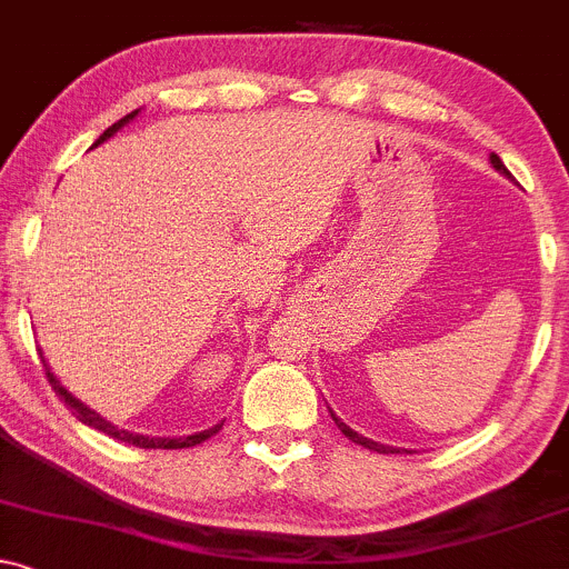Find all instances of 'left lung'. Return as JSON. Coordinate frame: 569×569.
I'll use <instances>...</instances> for the list:
<instances>
[{
  "instance_id": "8db88e82",
  "label": "left lung",
  "mask_w": 569,
  "mask_h": 569,
  "mask_svg": "<svg viewBox=\"0 0 569 569\" xmlns=\"http://www.w3.org/2000/svg\"><path fill=\"white\" fill-rule=\"evenodd\" d=\"M491 164H493V168H497V170H499V173L510 176V173H507L505 162H502V160H499V157H497V154H491ZM331 418H333V423H336V426H339V431H341V433H345V437H347V439H352V442L363 445V448H369V450H377V453H401V450H399V448H385V445H380V442H371V439L360 437V433H356V431H352V429H350V426H347V423H341V420H339V418H336V415H333V412H331ZM407 453H409V450H407Z\"/></svg>"
}]
</instances>
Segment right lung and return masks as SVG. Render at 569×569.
<instances>
[{
	"instance_id": "add662e5",
	"label": "right lung",
	"mask_w": 569,
	"mask_h": 569,
	"mask_svg": "<svg viewBox=\"0 0 569 569\" xmlns=\"http://www.w3.org/2000/svg\"><path fill=\"white\" fill-rule=\"evenodd\" d=\"M136 116H138V111H132V113H127L124 119H119V121H116V124L108 127V130L102 132L100 138H97V143H94V146H100L102 140L111 138L113 132H119L121 127H124L127 121L136 119ZM40 358H42V356H40ZM42 366H46V377H48V382H51L53 393H57L59 399H62L64 405L72 409V415H76V418L81 420V423H87V426H91V429H97V431L108 433V437L119 439V442L132 445V448H146V450H179V448H194V445L206 442V439L213 437V433H217L219 429H222V423H219V426H213V429H209V431L192 433V437H176V439H170V437H143V433H130V431H124V429H116L113 423H108L106 418H100V415H97L94 409H89L87 405H81V401H78V399H72V393H67V390L62 388V385H59L57 377L51 375V369H48L46 360H42Z\"/></svg>"
}]
</instances>
